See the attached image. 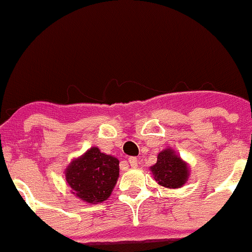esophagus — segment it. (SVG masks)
Wrapping results in <instances>:
<instances>
[{"mask_svg": "<svg viewBox=\"0 0 252 252\" xmlns=\"http://www.w3.org/2000/svg\"><path fill=\"white\" fill-rule=\"evenodd\" d=\"M128 163L131 166V167H138V158L131 156V158H128Z\"/></svg>", "mask_w": 252, "mask_h": 252, "instance_id": "1", "label": "esophagus"}]
</instances>
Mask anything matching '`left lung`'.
Segmentation results:
<instances>
[{"instance_id": "obj_1", "label": "left lung", "mask_w": 252, "mask_h": 252, "mask_svg": "<svg viewBox=\"0 0 252 252\" xmlns=\"http://www.w3.org/2000/svg\"><path fill=\"white\" fill-rule=\"evenodd\" d=\"M154 178L166 188H180L188 180V165L172 150L165 149L158 155V161L150 167Z\"/></svg>"}]
</instances>
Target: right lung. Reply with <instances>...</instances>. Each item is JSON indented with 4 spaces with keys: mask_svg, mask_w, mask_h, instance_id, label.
Masks as SVG:
<instances>
[{
    "mask_svg": "<svg viewBox=\"0 0 252 252\" xmlns=\"http://www.w3.org/2000/svg\"><path fill=\"white\" fill-rule=\"evenodd\" d=\"M119 176V160L97 146L71 161L65 178L72 193L87 203H101L111 196Z\"/></svg>",
    "mask_w": 252,
    "mask_h": 252,
    "instance_id": "1",
    "label": "right lung"
}]
</instances>
